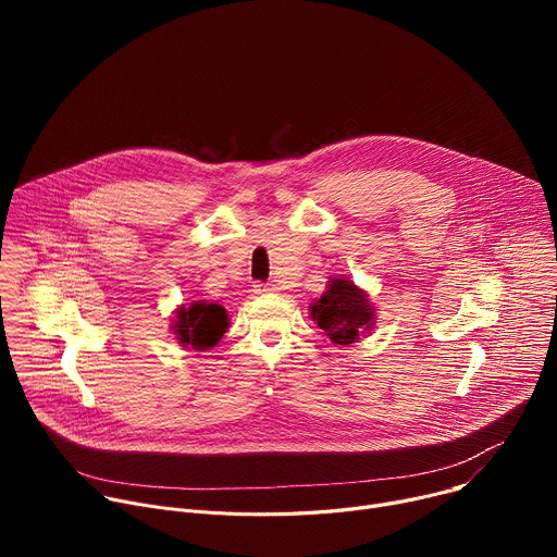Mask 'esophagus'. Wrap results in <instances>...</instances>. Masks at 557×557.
<instances>
[{
  "label": "esophagus",
  "mask_w": 557,
  "mask_h": 557,
  "mask_svg": "<svg viewBox=\"0 0 557 557\" xmlns=\"http://www.w3.org/2000/svg\"><path fill=\"white\" fill-rule=\"evenodd\" d=\"M273 290H277L275 284H253L256 295H264V293H273Z\"/></svg>",
  "instance_id": "esophagus-1"
}]
</instances>
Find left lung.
<instances>
[{
	"label": "left lung",
	"mask_w": 557,
	"mask_h": 557,
	"mask_svg": "<svg viewBox=\"0 0 557 557\" xmlns=\"http://www.w3.org/2000/svg\"><path fill=\"white\" fill-rule=\"evenodd\" d=\"M312 322L335 346H350L368 335L376 322V308L370 295L350 277H331L326 290L310 306Z\"/></svg>",
	"instance_id": "obj_1"
}]
</instances>
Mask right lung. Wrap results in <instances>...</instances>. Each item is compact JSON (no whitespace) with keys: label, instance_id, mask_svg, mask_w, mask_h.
<instances>
[{"label":"right lung","instance_id":"1","mask_svg":"<svg viewBox=\"0 0 557 557\" xmlns=\"http://www.w3.org/2000/svg\"><path fill=\"white\" fill-rule=\"evenodd\" d=\"M228 329V314L220 304L198 299L187 304H181L174 310L172 322V335L174 339L189 350L205 352L218 346V342L224 337Z\"/></svg>","mask_w":557,"mask_h":557}]
</instances>
